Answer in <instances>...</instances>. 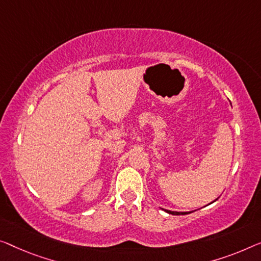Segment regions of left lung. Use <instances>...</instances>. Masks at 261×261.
Wrapping results in <instances>:
<instances>
[{"mask_svg": "<svg viewBox=\"0 0 261 261\" xmlns=\"http://www.w3.org/2000/svg\"><path fill=\"white\" fill-rule=\"evenodd\" d=\"M218 199V198H217ZM216 199V200H217ZM216 200H213V201H216ZM212 201V203H213ZM162 210H164L165 212H168V213H170V215H173V216H180V215H189V213H191V211L190 212H177V211H170V210H165V208H162Z\"/></svg>", "mask_w": 261, "mask_h": 261, "instance_id": "left-lung-1", "label": "left lung"}]
</instances>
